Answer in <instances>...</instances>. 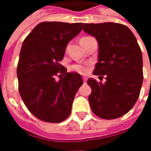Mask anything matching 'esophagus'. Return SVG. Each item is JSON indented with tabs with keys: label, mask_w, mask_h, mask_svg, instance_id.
Segmentation results:
<instances>
[{
	"label": "esophagus",
	"mask_w": 151,
	"mask_h": 151,
	"mask_svg": "<svg viewBox=\"0 0 151 151\" xmlns=\"http://www.w3.org/2000/svg\"><path fill=\"white\" fill-rule=\"evenodd\" d=\"M83 81H84V84L86 83V77H83Z\"/></svg>",
	"instance_id": "1"
}]
</instances>
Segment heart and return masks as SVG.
Wrapping results in <instances>:
<instances>
[{
  "label": "heart",
  "instance_id": "obj_1",
  "mask_svg": "<svg viewBox=\"0 0 151 151\" xmlns=\"http://www.w3.org/2000/svg\"><path fill=\"white\" fill-rule=\"evenodd\" d=\"M72 68L73 70H75L76 71H77L79 73L84 74V73L87 72V68L83 65H73Z\"/></svg>",
  "mask_w": 151,
  "mask_h": 151
}]
</instances>
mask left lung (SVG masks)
Instances as JSON below:
<instances>
[{"mask_svg":"<svg viewBox=\"0 0 151 151\" xmlns=\"http://www.w3.org/2000/svg\"><path fill=\"white\" fill-rule=\"evenodd\" d=\"M83 30L98 43V62L93 74L106 76L105 83L89 78L88 97L92 112L104 119L124 115L139 98L143 83L142 53L125 25L115 22L84 23Z\"/></svg>","mask_w":151,"mask_h":151,"instance_id":"obj_1","label":"left lung"}]
</instances>
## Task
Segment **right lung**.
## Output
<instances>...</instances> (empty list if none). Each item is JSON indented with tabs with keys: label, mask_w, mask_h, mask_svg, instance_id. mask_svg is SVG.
<instances>
[{
	"label": "right lung",
	"mask_w": 151,
	"mask_h": 151,
	"mask_svg": "<svg viewBox=\"0 0 151 151\" xmlns=\"http://www.w3.org/2000/svg\"><path fill=\"white\" fill-rule=\"evenodd\" d=\"M82 29V23L45 22L35 27L22 45L17 69L19 92L27 109L38 119L60 123L69 117L81 76L66 72L59 63L67 44ZM58 73L59 81L55 79Z\"/></svg>",
	"instance_id": "add662e5"
}]
</instances>
